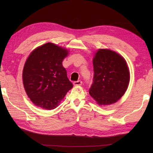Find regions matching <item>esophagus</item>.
I'll return each instance as SVG.
<instances>
[{
    "label": "esophagus",
    "instance_id": "esophagus-1",
    "mask_svg": "<svg viewBox=\"0 0 153 153\" xmlns=\"http://www.w3.org/2000/svg\"><path fill=\"white\" fill-rule=\"evenodd\" d=\"M82 84V82L81 80H78L76 81V82H74V86H78V85H81Z\"/></svg>",
    "mask_w": 153,
    "mask_h": 153
}]
</instances>
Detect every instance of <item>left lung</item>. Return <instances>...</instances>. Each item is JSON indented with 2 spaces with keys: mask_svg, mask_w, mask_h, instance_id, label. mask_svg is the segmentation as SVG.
Returning a JSON list of instances; mask_svg holds the SVG:
<instances>
[{
  "mask_svg": "<svg viewBox=\"0 0 153 153\" xmlns=\"http://www.w3.org/2000/svg\"><path fill=\"white\" fill-rule=\"evenodd\" d=\"M94 76L89 94L99 105H108L121 98L130 76L126 61L109 49H99L93 60Z\"/></svg>",
  "mask_w": 153,
  "mask_h": 153,
  "instance_id": "1",
  "label": "left lung"
}]
</instances>
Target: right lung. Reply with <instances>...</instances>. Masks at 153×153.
I'll list each match as a JSON object with an SVG mask.
<instances>
[{"label": "right lung", "instance_id": "1", "mask_svg": "<svg viewBox=\"0 0 153 153\" xmlns=\"http://www.w3.org/2000/svg\"><path fill=\"white\" fill-rule=\"evenodd\" d=\"M68 54L66 48L47 43L35 48L28 56L23 70V83L35 105L45 110L54 109L73 87L62 66Z\"/></svg>", "mask_w": 153, "mask_h": 153}]
</instances>
